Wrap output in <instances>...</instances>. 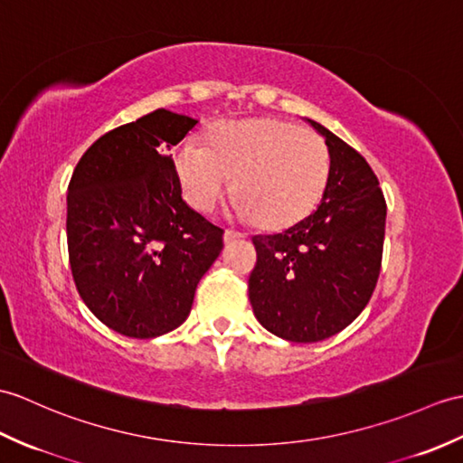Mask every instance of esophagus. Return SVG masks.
<instances>
[{
	"label": "esophagus",
	"instance_id": "34e87169",
	"mask_svg": "<svg viewBox=\"0 0 463 463\" xmlns=\"http://www.w3.org/2000/svg\"><path fill=\"white\" fill-rule=\"evenodd\" d=\"M244 232H239V231H232V229H227L224 231V242L227 244H231V242H236V241H241V239H244Z\"/></svg>",
	"mask_w": 463,
	"mask_h": 463
}]
</instances>
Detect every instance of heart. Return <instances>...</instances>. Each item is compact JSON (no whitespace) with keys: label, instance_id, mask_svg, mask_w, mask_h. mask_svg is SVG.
Segmentation results:
<instances>
[{"label":"heart","instance_id":"b5f03b06","mask_svg":"<svg viewBox=\"0 0 463 463\" xmlns=\"http://www.w3.org/2000/svg\"><path fill=\"white\" fill-rule=\"evenodd\" d=\"M174 164L191 207L213 211L234 189L241 195L234 211L268 229L307 217L331 171L324 137L278 118L214 124L207 144H179Z\"/></svg>","mask_w":463,"mask_h":463}]
</instances>
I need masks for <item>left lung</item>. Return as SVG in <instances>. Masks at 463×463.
<instances>
[{
    "label": "left lung",
    "instance_id": "8db88e82",
    "mask_svg": "<svg viewBox=\"0 0 463 463\" xmlns=\"http://www.w3.org/2000/svg\"><path fill=\"white\" fill-rule=\"evenodd\" d=\"M326 137L329 181L317 209L282 232L252 236L249 298L256 319L286 341L316 343L357 317L383 262L386 201L357 149L309 120Z\"/></svg>",
    "mask_w": 463,
    "mask_h": 463
}]
</instances>
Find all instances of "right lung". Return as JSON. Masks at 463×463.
<instances>
[{
	"label": "right lung",
	"instance_id": "add662e5",
	"mask_svg": "<svg viewBox=\"0 0 463 463\" xmlns=\"http://www.w3.org/2000/svg\"><path fill=\"white\" fill-rule=\"evenodd\" d=\"M197 120L159 109L86 149L67 193L74 284L104 326L152 339L187 319L195 288L222 250V229L181 199L167 154Z\"/></svg>",
	"mask_w": 463,
	"mask_h": 463
}]
</instances>
